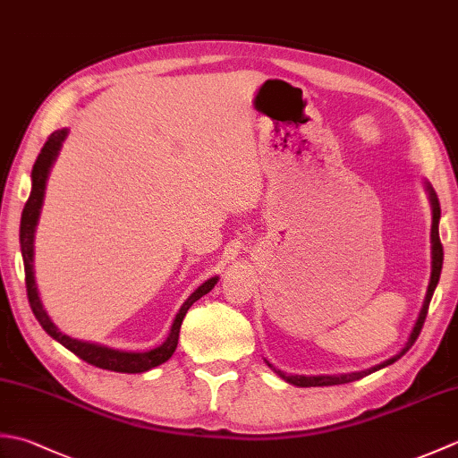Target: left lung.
<instances>
[{
    "label": "left lung",
    "mask_w": 458,
    "mask_h": 458,
    "mask_svg": "<svg viewBox=\"0 0 458 458\" xmlns=\"http://www.w3.org/2000/svg\"><path fill=\"white\" fill-rule=\"evenodd\" d=\"M423 187L427 191V194H429V202H431V212H433V220H431V277H429V285H427V293H425V299H423V305H421V310L420 315H417V320L415 325L411 328L410 336H407V343L403 344V348L400 350V352L394 354L392 358L384 360V362H379L372 368L368 369H360V372H348V374H335V376H287L281 372V369H276L274 366H271L267 360L266 364L274 369V372L284 377L287 384H293V386H299V387H317V386H340V384H348V382H356V379L364 377L368 374L372 372H377V369H382L386 366L394 364L395 360H400L407 350H410L413 346V343L417 340V336H420L421 333V327L425 323V317H427V309H429V303H431V297L435 293V287L437 284H439V277H441V267H443V246H441V238H439V220H441V207H439V199H437V192L433 191V187L429 182H423Z\"/></svg>",
    "instance_id": "8db88e82"
}]
</instances>
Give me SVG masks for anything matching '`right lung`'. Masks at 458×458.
Here are the masks:
<instances>
[{"label":"right lung","mask_w":458,"mask_h":458,"mask_svg":"<svg viewBox=\"0 0 458 458\" xmlns=\"http://www.w3.org/2000/svg\"><path fill=\"white\" fill-rule=\"evenodd\" d=\"M68 130H56L48 135L47 143L43 145L41 153L33 165L31 171V194H29V200L25 202V208L21 214V228H19V244H21V256H23V266H25V285H27V297L29 305L33 309V315L38 320V325L45 328V333L55 338L56 343H61L64 348L71 350L84 362H89L96 368L102 369H112V372H123V374H141L148 372L151 368H157L163 362L173 356L174 348L179 343V330L181 323L187 310L194 301H199L202 295H207L212 291V287L218 284V276L204 281L202 285L192 291L189 299L181 305L177 317H174L169 336L163 340L159 346L151 350H145V352H125V350H114L108 346L96 344V343H86V340L72 338L58 330V327L53 323L51 317L43 307V301L38 297V289L35 284V269H33V258H35V230L38 224V216H41L43 200H45V189L48 181V173H51L53 165L58 157V151L63 148V141L66 140Z\"/></svg>","instance_id":"right-lung-1"}]
</instances>
